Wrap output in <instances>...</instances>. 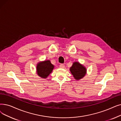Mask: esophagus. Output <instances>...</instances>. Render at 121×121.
<instances>
[{"label": "esophagus", "instance_id": "1", "mask_svg": "<svg viewBox=\"0 0 121 121\" xmlns=\"http://www.w3.org/2000/svg\"><path fill=\"white\" fill-rule=\"evenodd\" d=\"M59 67L60 68H65V65L64 64H61L60 65H59Z\"/></svg>", "mask_w": 121, "mask_h": 121}]
</instances>
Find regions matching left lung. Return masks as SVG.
<instances>
[{"instance_id": "obj_1", "label": "left lung", "mask_w": 121, "mask_h": 121, "mask_svg": "<svg viewBox=\"0 0 121 121\" xmlns=\"http://www.w3.org/2000/svg\"><path fill=\"white\" fill-rule=\"evenodd\" d=\"M70 71L75 79L78 80L85 76L86 70L78 62H74L70 68Z\"/></svg>"}]
</instances>
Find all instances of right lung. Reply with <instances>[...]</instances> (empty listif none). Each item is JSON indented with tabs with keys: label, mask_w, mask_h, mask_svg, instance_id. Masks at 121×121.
<instances>
[{
	"label": "right lung",
	"mask_w": 121,
	"mask_h": 121,
	"mask_svg": "<svg viewBox=\"0 0 121 121\" xmlns=\"http://www.w3.org/2000/svg\"><path fill=\"white\" fill-rule=\"evenodd\" d=\"M54 68L49 60L40 62L36 66L38 75L42 78H46L52 72Z\"/></svg>",
	"instance_id": "1"
}]
</instances>
